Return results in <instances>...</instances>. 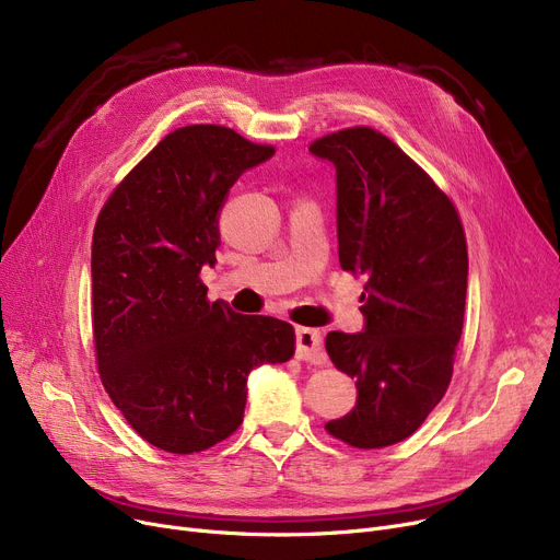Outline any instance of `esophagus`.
Masks as SVG:
<instances>
[{"label":"esophagus","mask_w":560,"mask_h":560,"mask_svg":"<svg viewBox=\"0 0 560 560\" xmlns=\"http://www.w3.org/2000/svg\"><path fill=\"white\" fill-rule=\"evenodd\" d=\"M298 359L313 365L327 363L325 345H322V334L317 329H298Z\"/></svg>","instance_id":"1"}]
</instances>
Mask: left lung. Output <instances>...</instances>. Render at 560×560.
I'll use <instances>...</instances> for the list:
<instances>
[{"mask_svg":"<svg viewBox=\"0 0 560 560\" xmlns=\"http://www.w3.org/2000/svg\"><path fill=\"white\" fill-rule=\"evenodd\" d=\"M336 165L340 268L365 275V331L327 336L334 365L357 378L351 413L327 431L357 450L416 433L445 397L463 331L467 243L454 201L372 127L311 142Z\"/></svg>","mask_w":560,"mask_h":560,"instance_id":"1","label":"left lung"}]
</instances>
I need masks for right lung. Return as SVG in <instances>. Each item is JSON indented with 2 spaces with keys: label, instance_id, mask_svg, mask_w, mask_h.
<instances>
[{
  "label": "right lung",
  "instance_id": "right-lung-1",
  "mask_svg": "<svg viewBox=\"0 0 560 560\" xmlns=\"http://www.w3.org/2000/svg\"><path fill=\"white\" fill-rule=\"evenodd\" d=\"M220 125L167 133L115 186L93 233V338L102 384L131 429L170 454L203 452L243 422L247 374L295 354V329L209 302L218 215L238 176L268 161Z\"/></svg>",
  "mask_w": 560,
  "mask_h": 560
}]
</instances>
